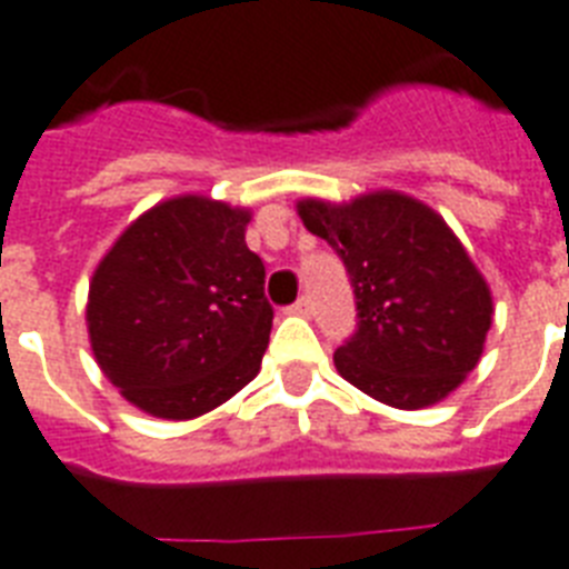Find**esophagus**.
<instances>
[{"mask_svg": "<svg viewBox=\"0 0 569 569\" xmlns=\"http://www.w3.org/2000/svg\"><path fill=\"white\" fill-rule=\"evenodd\" d=\"M289 313H295V316H310V313H313V301H310L307 295H301V298H298V301H295L292 307H289Z\"/></svg>", "mask_w": 569, "mask_h": 569, "instance_id": "34e87169", "label": "esophagus"}]
</instances>
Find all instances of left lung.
<instances>
[{
  "instance_id": "left-lung-1",
  "label": "left lung",
  "mask_w": 569,
  "mask_h": 569,
  "mask_svg": "<svg viewBox=\"0 0 569 569\" xmlns=\"http://www.w3.org/2000/svg\"><path fill=\"white\" fill-rule=\"evenodd\" d=\"M303 227L342 259L358 328L333 352L342 379L393 409H423L475 370L492 295L432 208L393 190L349 206L298 202Z\"/></svg>"
}]
</instances>
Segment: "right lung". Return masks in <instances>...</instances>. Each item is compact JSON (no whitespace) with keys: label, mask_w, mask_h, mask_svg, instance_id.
I'll return each mask as SVG.
<instances>
[{"label":"right lung","mask_w":569,"mask_h":569,"mask_svg":"<svg viewBox=\"0 0 569 569\" xmlns=\"http://www.w3.org/2000/svg\"><path fill=\"white\" fill-rule=\"evenodd\" d=\"M250 214L206 197L133 220L89 286V340L121 397L154 418L190 420L259 372L274 307Z\"/></svg>","instance_id":"right-lung-1"}]
</instances>
